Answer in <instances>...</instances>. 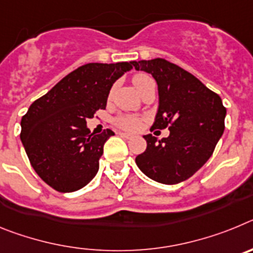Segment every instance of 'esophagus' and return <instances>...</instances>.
<instances>
[{"label": "esophagus", "instance_id": "34e87169", "mask_svg": "<svg viewBox=\"0 0 253 253\" xmlns=\"http://www.w3.org/2000/svg\"><path fill=\"white\" fill-rule=\"evenodd\" d=\"M120 135H122L123 138H125V139H131V138H133V135H131V134H129V133H124V131H120Z\"/></svg>", "mask_w": 253, "mask_h": 253}]
</instances>
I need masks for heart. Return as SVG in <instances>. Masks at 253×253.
Listing matches in <instances>:
<instances>
[{
  "mask_svg": "<svg viewBox=\"0 0 253 253\" xmlns=\"http://www.w3.org/2000/svg\"><path fill=\"white\" fill-rule=\"evenodd\" d=\"M151 80V77L144 73H138L133 77V84L134 86L137 87V90H139L142 84L146 81ZM115 124L118 126L123 129H126V130H135V129L139 128L140 125V119L137 118V116H131V115H120L115 119Z\"/></svg>",
  "mask_w": 253,
  "mask_h": 253,
  "instance_id": "1",
  "label": "heart"
}]
</instances>
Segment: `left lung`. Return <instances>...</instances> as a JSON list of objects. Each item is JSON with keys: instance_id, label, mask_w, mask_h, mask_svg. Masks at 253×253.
Here are the masks:
<instances>
[{"instance_id": "1", "label": "left lung", "mask_w": 253, "mask_h": 253, "mask_svg": "<svg viewBox=\"0 0 253 253\" xmlns=\"http://www.w3.org/2000/svg\"><path fill=\"white\" fill-rule=\"evenodd\" d=\"M151 73L158 84L160 106L152 129L169 128L167 138L146 135L147 149L135 157L152 180L175 185L187 180L210 158L224 131L227 109L218 93L163 58L131 62Z\"/></svg>"}]
</instances>
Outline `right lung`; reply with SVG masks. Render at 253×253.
<instances>
[{
	"instance_id": "right-lung-1",
	"label": "right lung",
	"mask_w": 253,
	"mask_h": 253,
	"mask_svg": "<svg viewBox=\"0 0 253 253\" xmlns=\"http://www.w3.org/2000/svg\"><path fill=\"white\" fill-rule=\"evenodd\" d=\"M131 68V62L84 64L30 105L21 119L20 138L45 184L72 193L95 177L105 142L114 131L90 133L86 119L104 110L113 84Z\"/></svg>"
}]
</instances>
